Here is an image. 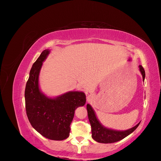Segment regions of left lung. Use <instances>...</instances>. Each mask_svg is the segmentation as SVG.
<instances>
[{
	"label": "left lung",
	"instance_id": "obj_1",
	"mask_svg": "<svg viewBox=\"0 0 161 161\" xmlns=\"http://www.w3.org/2000/svg\"><path fill=\"white\" fill-rule=\"evenodd\" d=\"M139 70L142 75V79L144 80L145 78V71L144 68L140 65ZM87 113H88V118L89 122L91 125V133L92 138L97 142L109 144L118 142V141L124 139L126 136H128L130 134L138 128L140 123L134 126L133 128L124 131H118L113 129H110L105 127L102 125L99 119H97L95 112L92 109L91 105H86Z\"/></svg>",
	"mask_w": 161,
	"mask_h": 161
}]
</instances>
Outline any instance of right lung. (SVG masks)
<instances>
[{
  "mask_svg": "<svg viewBox=\"0 0 161 161\" xmlns=\"http://www.w3.org/2000/svg\"><path fill=\"white\" fill-rule=\"evenodd\" d=\"M50 52L43 50L31 67L25 91V109L31 125L39 133L50 140H63L69 136L75 111L85 105L86 95L82 91H69L52 98L41 91L39 76Z\"/></svg>",
  "mask_w": 161,
  "mask_h": 161,
  "instance_id": "right-lung-1",
  "label": "right lung"
}]
</instances>
